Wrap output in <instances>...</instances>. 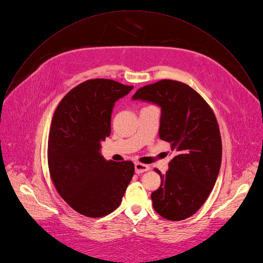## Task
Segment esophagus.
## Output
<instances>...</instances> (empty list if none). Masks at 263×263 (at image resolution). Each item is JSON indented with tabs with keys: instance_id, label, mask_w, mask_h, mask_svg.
<instances>
[{
	"instance_id": "34e87169",
	"label": "esophagus",
	"mask_w": 263,
	"mask_h": 263,
	"mask_svg": "<svg viewBox=\"0 0 263 263\" xmlns=\"http://www.w3.org/2000/svg\"><path fill=\"white\" fill-rule=\"evenodd\" d=\"M135 170L137 174H142L144 172H147L150 170V166L148 164H144L141 162H136L135 163Z\"/></svg>"
}]
</instances>
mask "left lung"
<instances>
[{"label":"left lung","instance_id":"1","mask_svg":"<svg viewBox=\"0 0 263 263\" xmlns=\"http://www.w3.org/2000/svg\"><path fill=\"white\" fill-rule=\"evenodd\" d=\"M161 108L159 138L176 153L160 187L152 192L153 208L171 221L184 220L206 200L216 183L222 143L216 116L189 85L163 79L141 87L133 96Z\"/></svg>","mask_w":263,"mask_h":263}]
</instances>
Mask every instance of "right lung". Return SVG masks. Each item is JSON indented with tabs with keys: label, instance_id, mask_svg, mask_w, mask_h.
Instances as JSON below:
<instances>
[{
	"label": "right lung",
	"instance_id": "right-lung-1",
	"mask_svg": "<svg viewBox=\"0 0 263 263\" xmlns=\"http://www.w3.org/2000/svg\"><path fill=\"white\" fill-rule=\"evenodd\" d=\"M133 88L110 79L87 80L70 90L54 112L48 137L50 177L64 200L86 217L115 211L134 176L132 161L106 160L100 152L111 133L115 102Z\"/></svg>",
	"mask_w": 263,
	"mask_h": 263
}]
</instances>
